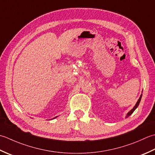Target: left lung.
<instances>
[{
  "label": "left lung",
  "instance_id": "left-lung-1",
  "mask_svg": "<svg viewBox=\"0 0 155 155\" xmlns=\"http://www.w3.org/2000/svg\"><path fill=\"white\" fill-rule=\"evenodd\" d=\"M141 97H142V95H141V96H140V97H139V99H138V102H137V104H136V105H135V106L134 107V108H132V110H130V112H128V113L127 114V115H126V118H128L129 116H130V115L132 114L134 112V110H135L136 109H137V107L138 106V105H139V103H140V102Z\"/></svg>",
  "mask_w": 155,
  "mask_h": 155
}]
</instances>
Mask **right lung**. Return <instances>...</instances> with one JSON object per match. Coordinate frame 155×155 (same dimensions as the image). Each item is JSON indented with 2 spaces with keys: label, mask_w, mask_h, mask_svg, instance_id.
<instances>
[{
  "label": "right lung",
  "mask_w": 155,
  "mask_h": 155,
  "mask_svg": "<svg viewBox=\"0 0 155 155\" xmlns=\"http://www.w3.org/2000/svg\"><path fill=\"white\" fill-rule=\"evenodd\" d=\"M55 118H56V117H55Z\"/></svg>",
  "instance_id": "add662e5"
}]
</instances>
